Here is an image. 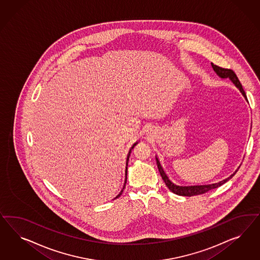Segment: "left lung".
I'll return each mask as SVG.
<instances>
[{
  "instance_id": "left-lung-1",
  "label": "left lung",
  "mask_w": 260,
  "mask_h": 260,
  "mask_svg": "<svg viewBox=\"0 0 260 260\" xmlns=\"http://www.w3.org/2000/svg\"><path fill=\"white\" fill-rule=\"evenodd\" d=\"M212 67H213V71L216 72V74L220 77V78H229L235 85L236 87L240 90V92L243 94L246 100H247V97L245 94L244 89L242 87V85L240 83V81L237 78L236 73L232 70H228V69H223L220 68L216 64H213L212 63ZM156 163H157L158 170H159V173L162 176V179L165 182L166 186L169 188V189L171 191H173V193L177 194V196H181V197H193V196H198V194H202L205 193L211 189H216L218 187H220L221 185H223L224 183L230 180L235 174H236L237 170H236L235 173H233L230 177L222 180V181L218 182V183H214V184H210V185H197V186H177L175 185L173 182L170 180V178L168 177V175L166 174L162 166L160 164L158 158L156 157Z\"/></svg>"
}]
</instances>
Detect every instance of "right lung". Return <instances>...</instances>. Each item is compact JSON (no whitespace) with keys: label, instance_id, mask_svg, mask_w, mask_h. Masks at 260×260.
I'll return each instance as SVG.
<instances>
[{"label":"right lung","instance_id":"right-lung-1","mask_svg":"<svg viewBox=\"0 0 260 260\" xmlns=\"http://www.w3.org/2000/svg\"><path fill=\"white\" fill-rule=\"evenodd\" d=\"M136 144H137V143H135V144H134V146H133V147H132V149H131V150H129V151H128V154H127V156H126V179H125V184H124V187H123V189H122V190H121V191H120V193H119L118 196H117V197H115V198H118V197H120V196H121V194H122V192H123V190H124V189H125V186H126V173H127V162H128V158H129V155H131V151H132V150H133V149H134V147H135V146H136Z\"/></svg>","mask_w":260,"mask_h":260}]
</instances>
